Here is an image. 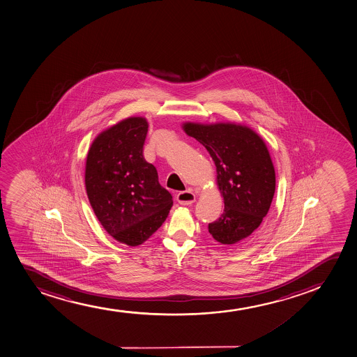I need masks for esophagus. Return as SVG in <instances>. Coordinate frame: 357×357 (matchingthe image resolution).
Returning a JSON list of instances; mask_svg holds the SVG:
<instances>
[{"instance_id":"obj_1","label":"esophagus","mask_w":357,"mask_h":357,"mask_svg":"<svg viewBox=\"0 0 357 357\" xmlns=\"http://www.w3.org/2000/svg\"><path fill=\"white\" fill-rule=\"evenodd\" d=\"M176 199L179 204L181 206H190L192 204L193 202L196 201V196L192 191H181L179 193H176Z\"/></svg>"}]
</instances>
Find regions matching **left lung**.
Wrapping results in <instances>:
<instances>
[{
	"label": "left lung",
	"mask_w": 357,
	"mask_h": 357,
	"mask_svg": "<svg viewBox=\"0 0 357 357\" xmlns=\"http://www.w3.org/2000/svg\"><path fill=\"white\" fill-rule=\"evenodd\" d=\"M184 130L209 151L225 199L222 215L208 226L210 234L223 245L243 243L273 202L276 176L268 148L248 126L186 123Z\"/></svg>",
	"instance_id": "obj_1"
}]
</instances>
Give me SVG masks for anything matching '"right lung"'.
<instances>
[{
    "instance_id": "1",
    "label": "right lung",
    "mask_w": 357,
    "mask_h": 357,
    "mask_svg": "<svg viewBox=\"0 0 357 357\" xmlns=\"http://www.w3.org/2000/svg\"><path fill=\"white\" fill-rule=\"evenodd\" d=\"M147 132L144 118H128L94 139L86 161V190L98 220L129 246L155 233L173 206L156 168L143 156Z\"/></svg>"
}]
</instances>
